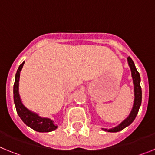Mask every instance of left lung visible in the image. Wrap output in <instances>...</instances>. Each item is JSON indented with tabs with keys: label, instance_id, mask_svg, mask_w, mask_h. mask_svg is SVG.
Segmentation results:
<instances>
[{
	"label": "left lung",
	"instance_id": "left-lung-1",
	"mask_svg": "<svg viewBox=\"0 0 155 155\" xmlns=\"http://www.w3.org/2000/svg\"><path fill=\"white\" fill-rule=\"evenodd\" d=\"M127 61H128V65L130 68L131 71V76L133 78V83H134V105H133L132 109H131L130 113L129 114L127 118L121 122L118 126L113 127L111 129H105L102 128L103 130L107 131V132L111 133H116L119 132V131L124 130L127 127L130 125L132 124L134 120L136 118L137 115L138 113L140 105H141L142 101V91L141 87H140V77L139 72L137 70L135 64H134V61L132 59L129 57L127 58Z\"/></svg>",
	"mask_w": 155,
	"mask_h": 155
}]
</instances>
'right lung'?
<instances>
[{
    "label": "right lung",
    "mask_w": 155,
    "mask_h": 155,
    "mask_svg": "<svg viewBox=\"0 0 155 155\" xmlns=\"http://www.w3.org/2000/svg\"><path fill=\"white\" fill-rule=\"evenodd\" d=\"M24 64L25 62H23L18 67V69L15 74L13 88L14 102L15 105L18 115L24 122L25 124H26L28 127L37 132L46 133L55 130L57 128V125L53 120L47 117L40 116L38 113L28 109L21 102V97L19 94V78H20V72L22 69Z\"/></svg>",
    "instance_id": "1"
}]
</instances>
